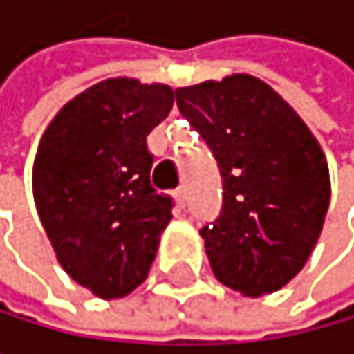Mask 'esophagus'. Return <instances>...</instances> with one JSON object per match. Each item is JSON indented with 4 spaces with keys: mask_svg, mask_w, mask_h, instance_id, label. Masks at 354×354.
<instances>
[{
    "mask_svg": "<svg viewBox=\"0 0 354 354\" xmlns=\"http://www.w3.org/2000/svg\"><path fill=\"white\" fill-rule=\"evenodd\" d=\"M173 197H175V201H177V206H179V208H184V206H186V188H177V190L173 192Z\"/></svg>",
    "mask_w": 354,
    "mask_h": 354,
    "instance_id": "34e87169",
    "label": "esophagus"
}]
</instances>
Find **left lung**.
<instances>
[{
    "instance_id": "1",
    "label": "left lung",
    "mask_w": 354,
    "mask_h": 354,
    "mask_svg": "<svg viewBox=\"0 0 354 354\" xmlns=\"http://www.w3.org/2000/svg\"><path fill=\"white\" fill-rule=\"evenodd\" d=\"M175 95L221 173V212L199 230L212 272L246 297L279 290L308 261L330 204L319 142L290 104L252 75Z\"/></svg>"
}]
</instances>
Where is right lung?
Instances as JSON below:
<instances>
[{"mask_svg":"<svg viewBox=\"0 0 354 354\" xmlns=\"http://www.w3.org/2000/svg\"><path fill=\"white\" fill-rule=\"evenodd\" d=\"M166 84L113 77L66 104L41 135L32 195L57 261L102 299L148 277L173 199L150 186L146 137L173 108Z\"/></svg>","mask_w":354,"mask_h":354,"instance_id":"1","label":"right lung"}]
</instances>
